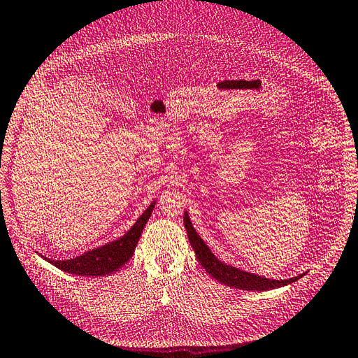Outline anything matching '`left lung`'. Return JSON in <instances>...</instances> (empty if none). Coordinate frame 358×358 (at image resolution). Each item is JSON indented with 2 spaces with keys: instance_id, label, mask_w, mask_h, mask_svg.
<instances>
[{
  "instance_id": "1",
  "label": "left lung",
  "mask_w": 358,
  "mask_h": 358,
  "mask_svg": "<svg viewBox=\"0 0 358 358\" xmlns=\"http://www.w3.org/2000/svg\"><path fill=\"white\" fill-rule=\"evenodd\" d=\"M184 224L188 234L189 245L194 249V254L199 259V263L202 264V267L214 278V280H217L224 285H229V287H234V289H240V290L266 292L272 289H280V287H284L287 284H292L305 275V273H301L298 276L289 278V280H268V278H264L261 275L250 273L238 267L224 264L223 261H220L213 254L211 249L206 246V243L200 238V235L196 232L187 211L184 213Z\"/></svg>"
}]
</instances>
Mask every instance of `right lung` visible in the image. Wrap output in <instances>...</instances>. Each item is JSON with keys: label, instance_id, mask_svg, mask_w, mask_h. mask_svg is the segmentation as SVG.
Listing matches in <instances>:
<instances>
[{"label": "right lung", "instance_id": "1", "mask_svg": "<svg viewBox=\"0 0 358 358\" xmlns=\"http://www.w3.org/2000/svg\"><path fill=\"white\" fill-rule=\"evenodd\" d=\"M156 200L145 208V211L139 215V219L134 223L124 235H121L117 240L104 243L103 246L91 249L85 254L78 255L71 259H51L41 255L50 264L64 270V272L78 275V276H104L117 272L123 267L127 261L132 258L138 240L141 237L145 223L149 222L153 213Z\"/></svg>", "mask_w": 358, "mask_h": 358}]
</instances>
